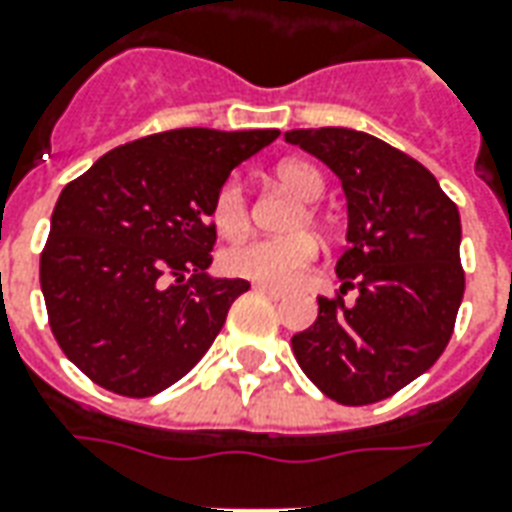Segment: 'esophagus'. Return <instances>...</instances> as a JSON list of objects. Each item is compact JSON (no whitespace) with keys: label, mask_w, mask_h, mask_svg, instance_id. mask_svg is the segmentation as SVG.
<instances>
[{"label":"esophagus","mask_w":512,"mask_h":512,"mask_svg":"<svg viewBox=\"0 0 512 512\" xmlns=\"http://www.w3.org/2000/svg\"><path fill=\"white\" fill-rule=\"evenodd\" d=\"M255 291L266 293L268 299H285V296H288V291H282V288H274V285H260V282L255 285Z\"/></svg>","instance_id":"obj_1"}]
</instances>
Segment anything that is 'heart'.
Wrapping results in <instances>:
<instances>
[{"label": "heart", "instance_id": "1", "mask_svg": "<svg viewBox=\"0 0 512 512\" xmlns=\"http://www.w3.org/2000/svg\"><path fill=\"white\" fill-rule=\"evenodd\" d=\"M274 177L282 188H288L302 202H316L318 196L324 194L321 174L316 166H310L305 160H282L274 169ZM307 221H318V213L313 207H307L296 216L293 230L305 227ZM213 224L224 241H238L249 232V199H246L244 182L238 177H227L221 182L219 194L213 199ZM316 255V238L307 232H296L288 238H260V241L232 246L221 255V268L238 280L288 288L305 274V268L316 260Z\"/></svg>", "mask_w": 512, "mask_h": 512}]
</instances>
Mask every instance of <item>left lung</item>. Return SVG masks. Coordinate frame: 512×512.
Returning a JSON list of instances; mask_svg holds the SVG:
<instances>
[{"label": "left lung", "mask_w": 512, "mask_h": 512, "mask_svg": "<svg viewBox=\"0 0 512 512\" xmlns=\"http://www.w3.org/2000/svg\"><path fill=\"white\" fill-rule=\"evenodd\" d=\"M285 141L327 163L343 185L349 230L341 293L318 296L313 327L291 338L296 363L341 405H374L443 355L466 277L460 213L418 160L368 132L291 130Z\"/></svg>", "instance_id": "1"}]
</instances>
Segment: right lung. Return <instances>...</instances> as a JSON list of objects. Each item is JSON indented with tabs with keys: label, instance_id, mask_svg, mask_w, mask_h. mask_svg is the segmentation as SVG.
Listing matches in <instances>:
<instances>
[{
	"label": "right lung",
	"instance_id": "obj_1",
	"mask_svg": "<svg viewBox=\"0 0 512 512\" xmlns=\"http://www.w3.org/2000/svg\"><path fill=\"white\" fill-rule=\"evenodd\" d=\"M280 130L207 127L116 146L57 199L41 291L63 355L107 391L144 399L202 360L246 280L207 274L213 199Z\"/></svg>",
	"mask_w": 512,
	"mask_h": 512
}]
</instances>
